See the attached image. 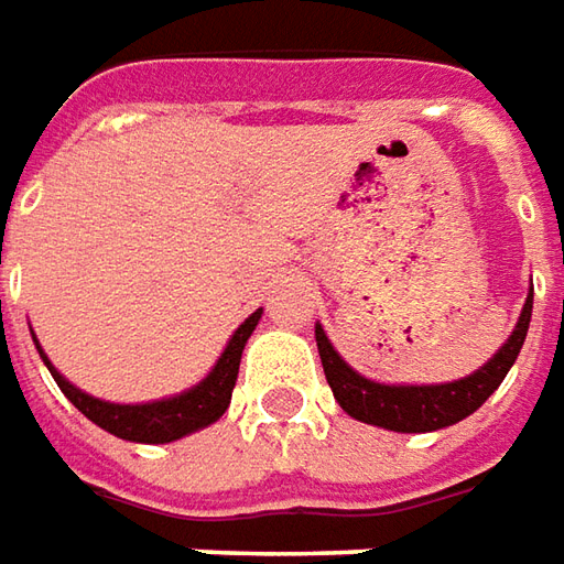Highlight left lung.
I'll list each match as a JSON object with an SVG mask.
<instances>
[{
    "instance_id": "8db88e82",
    "label": "left lung",
    "mask_w": 564,
    "mask_h": 564,
    "mask_svg": "<svg viewBox=\"0 0 564 564\" xmlns=\"http://www.w3.org/2000/svg\"><path fill=\"white\" fill-rule=\"evenodd\" d=\"M531 308H534V286L524 299V308L519 314L516 330L509 333V339L497 348L491 361L478 367L469 377L442 382V386H386V382H373V379L361 377L358 370H351L339 358V351L330 346V339H327L321 324L314 327V339H317L324 377L330 382L333 398L339 401V408L348 416L370 423V426L392 429V432H435V429L454 426L459 420H466L503 382L509 367L516 364L524 346L528 324H531Z\"/></svg>"
}]
</instances>
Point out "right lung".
I'll list each match as a JSON object with an SVG mask.
<instances>
[{
  "mask_svg": "<svg viewBox=\"0 0 564 564\" xmlns=\"http://www.w3.org/2000/svg\"><path fill=\"white\" fill-rule=\"evenodd\" d=\"M262 317V308L252 312L237 330L228 339V346L221 351V358L216 361V367L209 370V377L197 382L194 389L175 394V398H163V401H148V404H110V401H101V398H91L83 389H76L73 382L57 373L52 361L45 358V351L40 348L42 361L48 367V373L55 377L57 389L70 398V404L79 413H86L95 426H101L110 435L117 438H126V442L138 444H166L175 442V438H185L197 429H206L209 423H216L221 413L228 411L231 404L234 382H237V370H240V355H243V346L247 339L256 330Z\"/></svg>",
  "mask_w": 564,
  "mask_h": 564,
  "instance_id": "add662e5",
  "label": "right lung"
}]
</instances>
